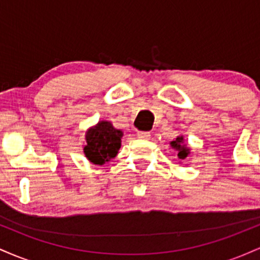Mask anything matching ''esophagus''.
Masks as SVG:
<instances>
[{
    "mask_svg": "<svg viewBox=\"0 0 260 260\" xmlns=\"http://www.w3.org/2000/svg\"><path fill=\"white\" fill-rule=\"evenodd\" d=\"M137 136H138V138H140V139H144V140L150 139V133L149 132H138Z\"/></svg>",
    "mask_w": 260,
    "mask_h": 260,
    "instance_id": "obj_1",
    "label": "esophagus"
}]
</instances>
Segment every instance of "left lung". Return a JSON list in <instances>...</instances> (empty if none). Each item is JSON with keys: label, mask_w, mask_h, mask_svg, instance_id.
I'll use <instances>...</instances> for the list:
<instances>
[{"label": "left lung", "mask_w": 260, "mask_h": 260, "mask_svg": "<svg viewBox=\"0 0 260 260\" xmlns=\"http://www.w3.org/2000/svg\"><path fill=\"white\" fill-rule=\"evenodd\" d=\"M170 145H171V148L177 153V157L180 160L187 159V157L192 154L190 153V148L187 147V144L184 143L183 136H178L177 138L172 140V142H170Z\"/></svg>", "instance_id": "1"}]
</instances>
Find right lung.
<instances>
[{"label":"right lung","instance_id":"right-lung-1","mask_svg":"<svg viewBox=\"0 0 260 260\" xmlns=\"http://www.w3.org/2000/svg\"><path fill=\"white\" fill-rule=\"evenodd\" d=\"M123 132L112 126L109 121H99L85 132V144L83 153L94 165L109 162L121 148Z\"/></svg>","mask_w":260,"mask_h":260}]
</instances>
